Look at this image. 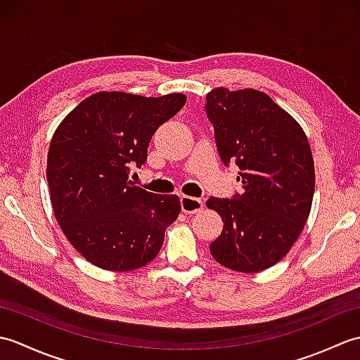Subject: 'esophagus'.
Listing matches in <instances>:
<instances>
[{
    "mask_svg": "<svg viewBox=\"0 0 360 360\" xmlns=\"http://www.w3.org/2000/svg\"><path fill=\"white\" fill-rule=\"evenodd\" d=\"M202 207H204V201L200 200V198H193V196L181 198V209L186 215H192V213L200 212Z\"/></svg>",
    "mask_w": 360,
    "mask_h": 360,
    "instance_id": "34e87169",
    "label": "esophagus"
}]
</instances>
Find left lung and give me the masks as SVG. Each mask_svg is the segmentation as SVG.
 Returning a JSON list of instances; mask_svg holds the SVG:
<instances>
[{
  "label": "left lung",
  "instance_id": "8db88e82",
  "mask_svg": "<svg viewBox=\"0 0 360 360\" xmlns=\"http://www.w3.org/2000/svg\"><path fill=\"white\" fill-rule=\"evenodd\" d=\"M207 116L223 162L240 167L241 193L233 200L209 198L223 218V232L210 254L229 269L262 272L278 263L307 224L316 172L300 124L257 89L215 88Z\"/></svg>",
  "mask_w": 360,
  "mask_h": 360
}]
</instances>
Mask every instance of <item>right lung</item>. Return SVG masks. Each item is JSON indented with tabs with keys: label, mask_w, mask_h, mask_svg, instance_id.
Instances as JSON below:
<instances>
[{
	"label": "right lung",
	"mask_w": 360,
	"mask_h": 360,
	"mask_svg": "<svg viewBox=\"0 0 360 360\" xmlns=\"http://www.w3.org/2000/svg\"><path fill=\"white\" fill-rule=\"evenodd\" d=\"M186 101L181 93L101 91L53 133L46 167L53 215L74 249L101 269L127 272L153 262L179 217V198L134 186L128 164H145L151 136Z\"/></svg>",
	"instance_id": "right-lung-1"
}]
</instances>
